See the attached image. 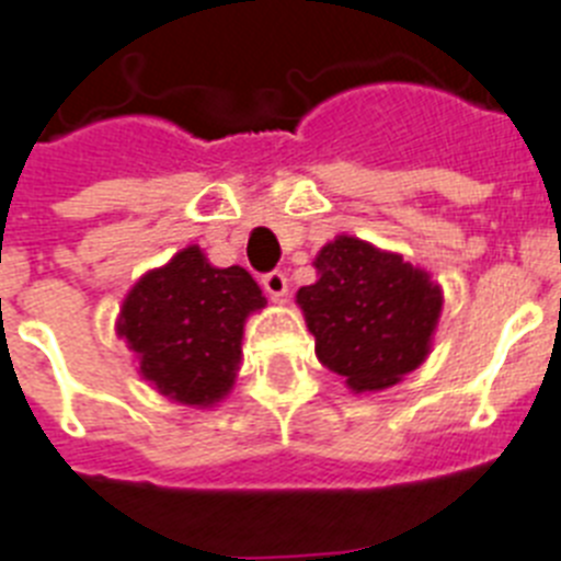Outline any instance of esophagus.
<instances>
[{"mask_svg":"<svg viewBox=\"0 0 561 561\" xmlns=\"http://www.w3.org/2000/svg\"><path fill=\"white\" fill-rule=\"evenodd\" d=\"M262 288H265V294L271 296V299L282 302V299L288 296V279H285V273L282 271H271L262 276Z\"/></svg>","mask_w":561,"mask_h":561,"instance_id":"34e87169","label":"esophagus"}]
</instances>
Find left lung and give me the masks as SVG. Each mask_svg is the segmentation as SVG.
<instances>
[{
  "label": "left lung",
  "mask_w": 561,
  "mask_h": 561,
  "mask_svg": "<svg viewBox=\"0 0 561 561\" xmlns=\"http://www.w3.org/2000/svg\"><path fill=\"white\" fill-rule=\"evenodd\" d=\"M319 279L296 294L324 368L356 393L385 390L431 353L442 288L399 253L336 237L313 259Z\"/></svg>",
  "instance_id": "1"
}]
</instances>
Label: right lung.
Instances as JSON below:
<instances>
[{"mask_svg":"<svg viewBox=\"0 0 561 561\" xmlns=\"http://www.w3.org/2000/svg\"><path fill=\"white\" fill-rule=\"evenodd\" d=\"M265 305L244 267H214L199 244H191L136 282L116 333L162 397L210 408L233 388L244 319Z\"/></svg>","mask_w":561,"mask_h":561,"instance_id":"obj_1","label":"right lung"}]
</instances>
